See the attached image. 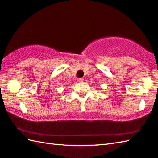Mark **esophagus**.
I'll return each instance as SVG.
<instances>
[{"mask_svg": "<svg viewBox=\"0 0 158 158\" xmlns=\"http://www.w3.org/2000/svg\"><path fill=\"white\" fill-rule=\"evenodd\" d=\"M84 79H83V78H80V79H78V80H77V81H78V82H80V83H81V82H83V81H84Z\"/></svg>", "mask_w": 158, "mask_h": 158, "instance_id": "1", "label": "esophagus"}]
</instances>
